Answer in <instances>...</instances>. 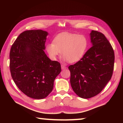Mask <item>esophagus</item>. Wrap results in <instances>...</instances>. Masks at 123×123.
<instances>
[{
  "instance_id": "1",
  "label": "esophagus",
  "mask_w": 123,
  "mask_h": 123,
  "mask_svg": "<svg viewBox=\"0 0 123 123\" xmlns=\"http://www.w3.org/2000/svg\"><path fill=\"white\" fill-rule=\"evenodd\" d=\"M61 69L62 70H64V69H67V67L64 66L63 64H62L61 65Z\"/></svg>"
}]
</instances>
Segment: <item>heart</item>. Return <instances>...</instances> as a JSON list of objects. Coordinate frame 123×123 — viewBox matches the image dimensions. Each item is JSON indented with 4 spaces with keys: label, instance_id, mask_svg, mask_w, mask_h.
I'll use <instances>...</instances> for the list:
<instances>
[{
    "label": "heart",
    "instance_id": "b5f03b06",
    "mask_svg": "<svg viewBox=\"0 0 123 123\" xmlns=\"http://www.w3.org/2000/svg\"><path fill=\"white\" fill-rule=\"evenodd\" d=\"M53 42L48 44L46 46L49 57L55 60L61 52L63 60L70 63L80 61L84 56L88 46L87 37L76 34H61L54 38Z\"/></svg>",
    "mask_w": 123,
    "mask_h": 123
}]
</instances>
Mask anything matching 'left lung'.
Masks as SVG:
<instances>
[{"label":"left lung","instance_id":"1","mask_svg":"<svg viewBox=\"0 0 123 123\" xmlns=\"http://www.w3.org/2000/svg\"><path fill=\"white\" fill-rule=\"evenodd\" d=\"M92 46L80 61L69 67L73 90L81 98L88 99L103 90L113 75L115 55L111 43L103 33L92 31Z\"/></svg>","mask_w":123,"mask_h":123}]
</instances>
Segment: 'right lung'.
I'll list each match as a JSON object with an SVG mask.
<instances>
[{
	"instance_id": "obj_1",
	"label": "right lung",
	"mask_w": 123,
	"mask_h": 123,
	"mask_svg": "<svg viewBox=\"0 0 123 123\" xmlns=\"http://www.w3.org/2000/svg\"><path fill=\"white\" fill-rule=\"evenodd\" d=\"M48 35L41 30L24 31L18 36L10 51L12 79L22 92L34 99L46 97L61 71L59 62L51 61L44 51Z\"/></svg>"
}]
</instances>
